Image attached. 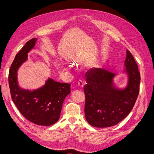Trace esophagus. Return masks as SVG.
Here are the masks:
<instances>
[{
    "instance_id": "esophagus-1",
    "label": "esophagus",
    "mask_w": 154,
    "mask_h": 154,
    "mask_svg": "<svg viewBox=\"0 0 154 154\" xmlns=\"http://www.w3.org/2000/svg\"><path fill=\"white\" fill-rule=\"evenodd\" d=\"M78 85H79L80 87H83L84 84V82L82 81V80H79V81H78Z\"/></svg>"
}]
</instances>
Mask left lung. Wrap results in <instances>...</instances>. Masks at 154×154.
<instances>
[{"instance_id":"1","label":"left lung","mask_w":154,"mask_h":154,"mask_svg":"<svg viewBox=\"0 0 154 154\" xmlns=\"http://www.w3.org/2000/svg\"><path fill=\"white\" fill-rule=\"evenodd\" d=\"M125 71L128 75L127 87L122 90L113 85L115 74L94 68L88 71L84 86L85 116L95 127H109L117 124L133 109L140 91V74L132 54L127 51Z\"/></svg>"}]
</instances>
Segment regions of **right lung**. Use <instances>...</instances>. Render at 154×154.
I'll return each mask as SVG.
<instances>
[{
	"instance_id": "add662e5",
	"label": "right lung",
	"mask_w": 154,
	"mask_h": 154,
	"mask_svg": "<svg viewBox=\"0 0 154 154\" xmlns=\"http://www.w3.org/2000/svg\"><path fill=\"white\" fill-rule=\"evenodd\" d=\"M36 41L35 38L29 40L15 55L9 70V84L12 99L22 115L35 124L48 126L58 121L63 100L70 93V84L48 79L44 86L32 92L18 86L17 71Z\"/></svg>"
}]
</instances>
